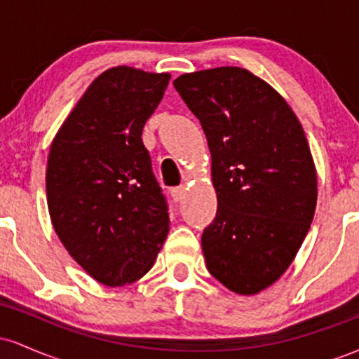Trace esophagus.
Segmentation results:
<instances>
[{
  "label": "esophagus",
  "mask_w": 359,
  "mask_h": 359,
  "mask_svg": "<svg viewBox=\"0 0 359 359\" xmlns=\"http://www.w3.org/2000/svg\"><path fill=\"white\" fill-rule=\"evenodd\" d=\"M170 194H172V199H174L175 203H180V201L185 197V185H179V187L170 189Z\"/></svg>",
  "instance_id": "1"
}]
</instances>
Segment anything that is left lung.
I'll return each mask as SVG.
<instances>
[{
  "label": "left lung",
  "instance_id": "left-lung-1",
  "mask_svg": "<svg viewBox=\"0 0 359 359\" xmlns=\"http://www.w3.org/2000/svg\"><path fill=\"white\" fill-rule=\"evenodd\" d=\"M174 86L211 151L217 212L203 233L205 265L234 294L255 295L285 273L314 219L317 172L304 128L246 69L182 74Z\"/></svg>",
  "mask_w": 359,
  "mask_h": 359
}]
</instances>
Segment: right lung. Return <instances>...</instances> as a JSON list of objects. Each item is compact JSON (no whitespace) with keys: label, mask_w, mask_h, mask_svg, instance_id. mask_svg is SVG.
Wrapping results in <instances>:
<instances>
[{"label":"right lung","mask_w":359,"mask_h":359,"mask_svg":"<svg viewBox=\"0 0 359 359\" xmlns=\"http://www.w3.org/2000/svg\"><path fill=\"white\" fill-rule=\"evenodd\" d=\"M168 81V72L128 65L100 74L48 151L53 229L82 270L106 287L142 278L168 234L167 203L142 140Z\"/></svg>","instance_id":"1"}]
</instances>
